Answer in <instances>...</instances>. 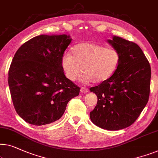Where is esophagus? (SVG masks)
<instances>
[{"label":"esophagus","instance_id":"obj_1","mask_svg":"<svg viewBox=\"0 0 158 158\" xmlns=\"http://www.w3.org/2000/svg\"><path fill=\"white\" fill-rule=\"evenodd\" d=\"M88 91V89L87 88H85V87H82L81 88V93H86Z\"/></svg>","mask_w":158,"mask_h":158}]
</instances>
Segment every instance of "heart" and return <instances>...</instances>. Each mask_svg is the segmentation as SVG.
Here are the masks:
<instances>
[{
    "mask_svg": "<svg viewBox=\"0 0 158 158\" xmlns=\"http://www.w3.org/2000/svg\"><path fill=\"white\" fill-rule=\"evenodd\" d=\"M71 52L72 56L66 53L61 60L66 77L71 81H75L83 70L82 80L85 83H102L114 74L120 61L118 51L97 43H77Z\"/></svg>",
    "mask_w": 158,
    "mask_h": 158,
    "instance_id": "heart-1",
    "label": "heart"
}]
</instances>
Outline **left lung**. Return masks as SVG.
I'll return each instance as SVG.
<instances>
[{
  "label": "left lung",
  "mask_w": 158,
  "mask_h": 158,
  "mask_svg": "<svg viewBox=\"0 0 158 158\" xmlns=\"http://www.w3.org/2000/svg\"><path fill=\"white\" fill-rule=\"evenodd\" d=\"M107 42L120 53V64L108 80L90 88L98 102L90 117L102 129L118 130L134 123L147 105L151 68L136 43L118 36Z\"/></svg>",
  "instance_id": "8db88e82"
}]
</instances>
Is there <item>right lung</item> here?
I'll list each match as a JSON object with an SVG mask.
<instances>
[{"label":"right lung","mask_w":158,"mask_h":158,"mask_svg":"<svg viewBox=\"0 0 158 158\" xmlns=\"http://www.w3.org/2000/svg\"><path fill=\"white\" fill-rule=\"evenodd\" d=\"M72 39L69 35H40L23 43L8 71L15 111L26 122L44 125L60 119L80 88L65 77L61 63Z\"/></svg>","instance_id":"obj_1"}]
</instances>
